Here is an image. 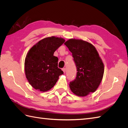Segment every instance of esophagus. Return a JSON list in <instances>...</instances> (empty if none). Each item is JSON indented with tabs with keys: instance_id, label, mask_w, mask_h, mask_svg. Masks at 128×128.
<instances>
[{
	"instance_id": "34e87169",
	"label": "esophagus",
	"mask_w": 128,
	"mask_h": 128,
	"mask_svg": "<svg viewBox=\"0 0 128 128\" xmlns=\"http://www.w3.org/2000/svg\"><path fill=\"white\" fill-rule=\"evenodd\" d=\"M62 71L64 72V73H65L66 71V68H62Z\"/></svg>"
}]
</instances>
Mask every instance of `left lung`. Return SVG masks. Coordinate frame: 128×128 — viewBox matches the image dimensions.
I'll return each mask as SVG.
<instances>
[{"label":"left lung","mask_w":128,"mask_h":128,"mask_svg":"<svg viewBox=\"0 0 128 128\" xmlns=\"http://www.w3.org/2000/svg\"><path fill=\"white\" fill-rule=\"evenodd\" d=\"M64 44L72 53L77 67L76 78L69 84L72 92L80 96L95 92L104 73V64L96 48L86 41L75 38Z\"/></svg>","instance_id":"1"}]
</instances>
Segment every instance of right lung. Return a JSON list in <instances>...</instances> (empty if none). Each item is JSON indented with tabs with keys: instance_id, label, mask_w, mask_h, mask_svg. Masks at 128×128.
I'll list each match as a JSON object with an SVG mask.
<instances>
[{
	"instance_id": "obj_1",
	"label": "right lung",
	"mask_w": 128,
	"mask_h": 128,
	"mask_svg": "<svg viewBox=\"0 0 128 128\" xmlns=\"http://www.w3.org/2000/svg\"><path fill=\"white\" fill-rule=\"evenodd\" d=\"M65 42L63 38L46 37L34 44L27 53L24 72L29 84L34 89L46 92L51 89L64 72L58 67V58L53 56Z\"/></svg>"
}]
</instances>
